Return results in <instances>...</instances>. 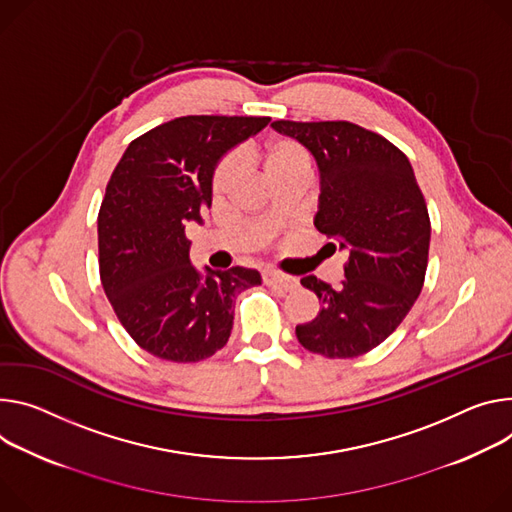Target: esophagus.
Returning a JSON list of instances; mask_svg holds the SVG:
<instances>
[{
  "instance_id": "esophagus-1",
  "label": "esophagus",
  "mask_w": 512,
  "mask_h": 512,
  "mask_svg": "<svg viewBox=\"0 0 512 512\" xmlns=\"http://www.w3.org/2000/svg\"><path fill=\"white\" fill-rule=\"evenodd\" d=\"M263 284H267V286H280L282 290L288 292V290L298 288V277L282 273V271H277V269H265L263 271Z\"/></svg>"
}]
</instances>
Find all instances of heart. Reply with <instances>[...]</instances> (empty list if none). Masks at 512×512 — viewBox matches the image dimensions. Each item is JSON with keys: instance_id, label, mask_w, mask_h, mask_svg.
Here are the masks:
<instances>
[{"instance_id": "b5f03b06", "label": "heart", "mask_w": 512, "mask_h": 512, "mask_svg": "<svg viewBox=\"0 0 512 512\" xmlns=\"http://www.w3.org/2000/svg\"><path fill=\"white\" fill-rule=\"evenodd\" d=\"M257 159L261 161L265 173L273 179L294 173V171H310V157L302 145H298L292 138H273V141L265 143ZM239 159L237 155H224L212 171L210 188L214 198H224L232 185H235L239 177Z\"/></svg>"}]
</instances>
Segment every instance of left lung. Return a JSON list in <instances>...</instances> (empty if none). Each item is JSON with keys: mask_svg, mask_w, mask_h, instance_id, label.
<instances>
[{"mask_svg": "<svg viewBox=\"0 0 512 512\" xmlns=\"http://www.w3.org/2000/svg\"><path fill=\"white\" fill-rule=\"evenodd\" d=\"M271 126L316 159L314 226L349 253L341 288L316 275L300 280L318 296L320 312L298 324L296 337L329 359L363 355L398 329L423 290L431 243L425 196L408 157L376 132L345 120Z\"/></svg>", "mask_w": 512, "mask_h": 512, "instance_id": "8db88e82", "label": "left lung"}]
</instances>
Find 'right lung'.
I'll return each mask as SVG.
<instances>
[{
  "mask_svg": "<svg viewBox=\"0 0 512 512\" xmlns=\"http://www.w3.org/2000/svg\"><path fill=\"white\" fill-rule=\"evenodd\" d=\"M267 116H181L134 138L98 214L104 292L138 347L175 363L220 351L235 298L261 284L257 269L198 271L185 224L212 204L214 165L267 126Z\"/></svg>",
  "mask_w": 512,
  "mask_h": 512,
  "instance_id": "obj_1",
  "label": "right lung"
}]
</instances>
